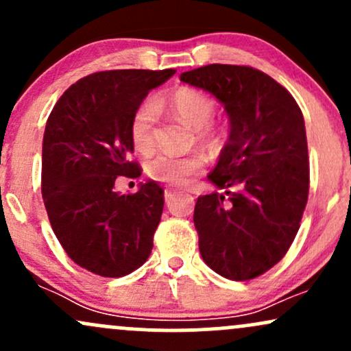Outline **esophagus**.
Returning <instances> with one entry per match:
<instances>
[{
  "instance_id": "1",
  "label": "esophagus",
  "mask_w": 351,
  "mask_h": 351,
  "mask_svg": "<svg viewBox=\"0 0 351 351\" xmlns=\"http://www.w3.org/2000/svg\"><path fill=\"white\" fill-rule=\"evenodd\" d=\"M173 195H175V191H173V189H165V199H167V203L173 198Z\"/></svg>"
}]
</instances>
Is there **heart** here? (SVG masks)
<instances>
[{"instance_id":"1","label":"heart","mask_w":351,"mask_h":351,"mask_svg":"<svg viewBox=\"0 0 351 351\" xmlns=\"http://www.w3.org/2000/svg\"><path fill=\"white\" fill-rule=\"evenodd\" d=\"M167 106L181 122L195 128L196 142L206 148L215 147L217 142V130L209 122L215 117L216 104L208 94L193 87H180L167 99ZM158 117L160 107L155 100H145L135 108L130 119L128 134L136 152L148 153L153 148L155 125L158 122ZM203 167L204 158L198 153H191L186 156L160 153L147 163L145 170L152 180L181 186V184H186L191 176L198 175Z\"/></svg>"}]
</instances>
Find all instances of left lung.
Instances as JSON below:
<instances>
[{
    "label": "left lung",
    "instance_id": "1",
    "mask_svg": "<svg viewBox=\"0 0 351 351\" xmlns=\"http://www.w3.org/2000/svg\"><path fill=\"white\" fill-rule=\"evenodd\" d=\"M180 79L215 95L231 123L208 175L224 193L195 206L201 257L226 279L251 280L279 263L300 228L310 183L304 115L287 88L254 67L209 64Z\"/></svg>",
    "mask_w": 351,
    "mask_h": 351
}]
</instances>
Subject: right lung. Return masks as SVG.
Masks as SVG:
<instances>
[{
  "label": "right lung",
  "mask_w": 351,
  "mask_h": 351,
  "mask_svg": "<svg viewBox=\"0 0 351 351\" xmlns=\"http://www.w3.org/2000/svg\"><path fill=\"white\" fill-rule=\"evenodd\" d=\"M175 69H119L87 75L52 108L43 140V199L56 237L80 267L122 277L150 256L163 213L155 181L134 195L115 191L119 176L138 178L128 127L135 108Z\"/></svg>",
  "instance_id": "add662e5"
}]
</instances>
